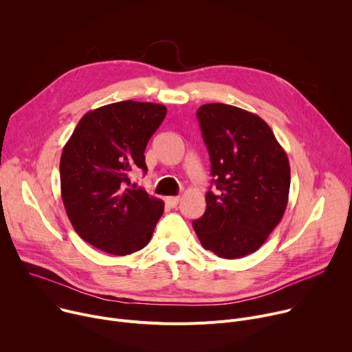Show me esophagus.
Listing matches in <instances>:
<instances>
[{"label": "esophagus", "instance_id": "esophagus-1", "mask_svg": "<svg viewBox=\"0 0 352 352\" xmlns=\"http://www.w3.org/2000/svg\"><path fill=\"white\" fill-rule=\"evenodd\" d=\"M179 200H181L179 196H168V197H166V204L170 208H175L179 204Z\"/></svg>", "mask_w": 352, "mask_h": 352}]
</instances>
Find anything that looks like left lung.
<instances>
[{"label":"left lung","mask_w":352,"mask_h":352,"mask_svg":"<svg viewBox=\"0 0 352 352\" xmlns=\"http://www.w3.org/2000/svg\"><path fill=\"white\" fill-rule=\"evenodd\" d=\"M196 116L219 192L206 193V212L192 226L202 246L219 258H243L283 219L291 182L288 157L254 113L212 103L200 106Z\"/></svg>","instance_id":"obj_1"}]
</instances>
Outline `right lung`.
I'll return each mask as SVG.
<instances>
[{
	"label": "right lung",
	"instance_id": "obj_1",
	"mask_svg": "<svg viewBox=\"0 0 352 352\" xmlns=\"http://www.w3.org/2000/svg\"><path fill=\"white\" fill-rule=\"evenodd\" d=\"M163 104L125 100L86 113L61 155V197L78 235L106 254L144 248L164 202L128 188L133 168L147 171L144 148L162 125Z\"/></svg>",
	"mask_w": 352,
	"mask_h": 352
}]
</instances>
